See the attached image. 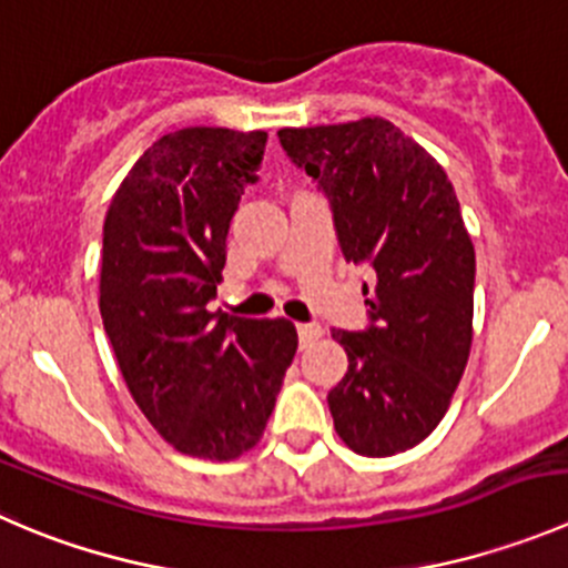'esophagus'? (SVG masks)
<instances>
[{
	"mask_svg": "<svg viewBox=\"0 0 568 568\" xmlns=\"http://www.w3.org/2000/svg\"><path fill=\"white\" fill-rule=\"evenodd\" d=\"M296 333H300V344L302 346H311L313 341L322 335V327H318V324H313V322H302V324H296Z\"/></svg>",
	"mask_w": 568,
	"mask_h": 568,
	"instance_id": "obj_1",
	"label": "esophagus"
}]
</instances>
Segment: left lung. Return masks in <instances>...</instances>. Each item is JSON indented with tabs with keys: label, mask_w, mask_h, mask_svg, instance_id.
<instances>
[{
	"label": "left lung",
	"mask_w": 568,
	"mask_h": 568,
	"mask_svg": "<svg viewBox=\"0 0 568 568\" xmlns=\"http://www.w3.org/2000/svg\"><path fill=\"white\" fill-rule=\"evenodd\" d=\"M288 161L333 211L363 283L366 329H333L349 368L327 394L335 433L366 458L416 447L464 377L475 316V246L447 172L385 119L280 130Z\"/></svg>",
	"instance_id": "obj_1"
}]
</instances>
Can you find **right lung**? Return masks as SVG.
<instances>
[{
  "instance_id": "right-lung-1",
  "label": "right lung",
  "mask_w": 568,
  "mask_h": 568,
  "mask_svg": "<svg viewBox=\"0 0 568 568\" xmlns=\"http://www.w3.org/2000/svg\"><path fill=\"white\" fill-rule=\"evenodd\" d=\"M266 132L185 126L138 158L102 230L99 313L121 377L178 453L233 460L261 442L296 352L285 318L211 311Z\"/></svg>"
}]
</instances>
